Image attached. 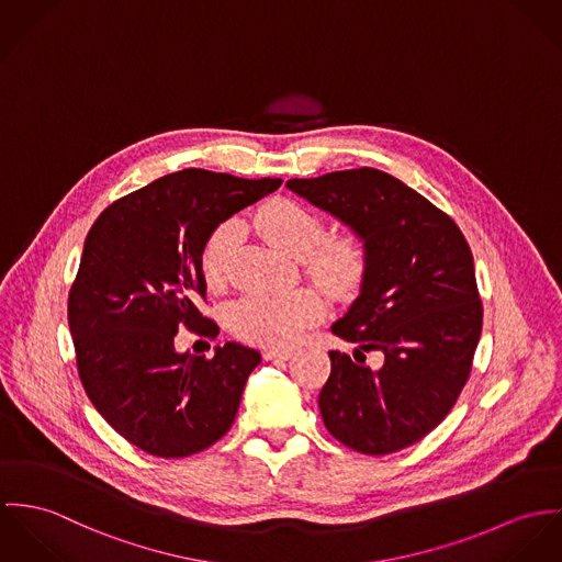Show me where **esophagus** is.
<instances>
[{"instance_id": "1", "label": "esophagus", "mask_w": 562, "mask_h": 562, "mask_svg": "<svg viewBox=\"0 0 562 562\" xmlns=\"http://www.w3.org/2000/svg\"><path fill=\"white\" fill-rule=\"evenodd\" d=\"M265 360H289L293 358V351H284V349H265L262 351Z\"/></svg>"}]
</instances>
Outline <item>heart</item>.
I'll return each mask as SVG.
<instances>
[{
    "label": "heart",
    "instance_id": "heart-1",
    "mask_svg": "<svg viewBox=\"0 0 562 562\" xmlns=\"http://www.w3.org/2000/svg\"><path fill=\"white\" fill-rule=\"evenodd\" d=\"M258 233L278 250L304 256L312 278L336 297L353 295L367 273V250L360 237L342 235L323 239V220L300 202L273 198L256 213ZM239 239V224L217 226L200 256L202 278L217 286L226 278L228 258ZM321 314V302L311 291L250 293L228 311L231 329L246 342L260 347H289Z\"/></svg>",
    "mask_w": 562,
    "mask_h": 562
}]
</instances>
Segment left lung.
Masks as SVG:
<instances>
[{"label": "left lung", "instance_id": "obj_1", "mask_svg": "<svg viewBox=\"0 0 562 562\" xmlns=\"http://www.w3.org/2000/svg\"><path fill=\"white\" fill-rule=\"evenodd\" d=\"M286 188L345 224L367 250L360 295L331 325L358 342L362 362L329 351L321 418L364 454L412 446L446 418L470 376L483 329L470 246L425 195L374 168L291 179ZM373 348L384 353L379 370L366 364L363 351Z\"/></svg>", "mask_w": 562, "mask_h": 562}]
</instances>
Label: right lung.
I'll return each instance as SVG.
<instances>
[{"label":"right lung","mask_w":562,"mask_h":562,"mask_svg":"<svg viewBox=\"0 0 562 562\" xmlns=\"http://www.w3.org/2000/svg\"><path fill=\"white\" fill-rule=\"evenodd\" d=\"M282 179H237L189 168L110 204L92 224L68 327L83 390L99 414L144 452L175 459L215 443L237 416L260 353L239 342L213 358L181 353V327L217 336L195 302L209 235Z\"/></svg>","instance_id":"right-lung-1"}]
</instances>
